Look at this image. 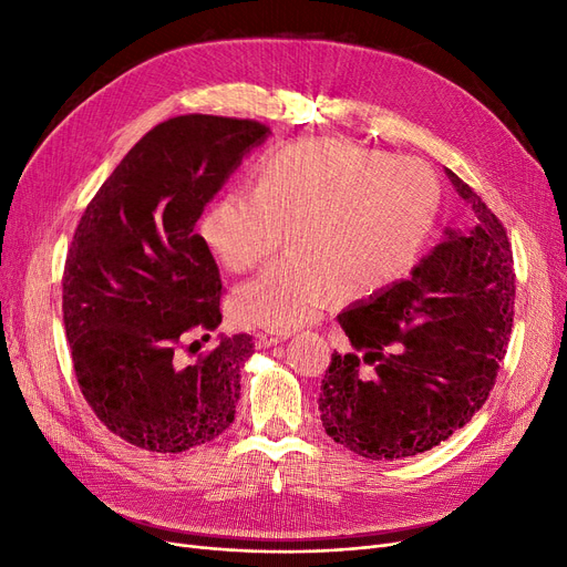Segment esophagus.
Listing matches in <instances>:
<instances>
[{"mask_svg":"<svg viewBox=\"0 0 567 567\" xmlns=\"http://www.w3.org/2000/svg\"><path fill=\"white\" fill-rule=\"evenodd\" d=\"M282 340H287V333H257V336H255V342H257L259 350L274 348V344H278V342H282Z\"/></svg>","mask_w":567,"mask_h":567,"instance_id":"obj_1","label":"esophagus"}]
</instances>
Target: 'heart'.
Segmentation results:
<instances>
[{
  "instance_id": "1",
  "label": "heart",
  "mask_w": 567,
  "mask_h": 567,
  "mask_svg": "<svg viewBox=\"0 0 567 567\" xmlns=\"http://www.w3.org/2000/svg\"><path fill=\"white\" fill-rule=\"evenodd\" d=\"M440 210V181L416 157L312 138L278 147L255 168L252 194L229 192L204 213L206 250L234 274L289 255L236 289L240 327L291 331L322 315L336 289L371 297L422 259Z\"/></svg>"
}]
</instances>
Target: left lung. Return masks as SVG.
<instances>
[{"mask_svg":"<svg viewBox=\"0 0 567 567\" xmlns=\"http://www.w3.org/2000/svg\"><path fill=\"white\" fill-rule=\"evenodd\" d=\"M445 174L467 206L463 225L447 227L408 280L338 315L354 352L331 357L319 412L336 442L373 461L429 452L471 422L512 333L507 234L454 171Z\"/></svg>","mask_w":567,"mask_h":567,"instance_id":"left-lung-1","label":"left lung"}]
</instances>
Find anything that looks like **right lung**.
<instances>
[{"label":"right lung","instance_id":"1","mask_svg":"<svg viewBox=\"0 0 567 567\" xmlns=\"http://www.w3.org/2000/svg\"><path fill=\"white\" fill-rule=\"evenodd\" d=\"M268 136L255 120L171 117L115 166L73 234L62 278L73 371L104 426L141 450L178 454L234 422L252 336L219 333L192 363L178 350L223 322L196 219Z\"/></svg>","mask_w":567,"mask_h":567}]
</instances>
